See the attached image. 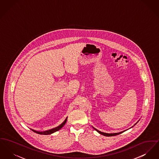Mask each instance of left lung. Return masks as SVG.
<instances>
[{
    "instance_id": "1",
    "label": "left lung",
    "mask_w": 159,
    "mask_h": 159,
    "mask_svg": "<svg viewBox=\"0 0 159 159\" xmlns=\"http://www.w3.org/2000/svg\"><path fill=\"white\" fill-rule=\"evenodd\" d=\"M138 121L134 125H135L138 122ZM133 125V126H134ZM93 129H95V130L97 131V132H98L100 134H102V135H103V136H116V135H118V134H121V133H123L124 131H125L127 130H124V131H121V132H119V133H104V132H102V131H100L98 130L97 129H95L94 127H93Z\"/></svg>"
}]
</instances>
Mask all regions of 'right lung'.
<instances>
[{"mask_svg": "<svg viewBox=\"0 0 159 159\" xmlns=\"http://www.w3.org/2000/svg\"><path fill=\"white\" fill-rule=\"evenodd\" d=\"M67 118H68V117H66V120L64 121V122H63L61 125H59V126L56 127L55 128H53V129L48 130L44 131H39L35 130H33V129H31V130L37 133L38 134H44V135L50 134H52V133L56 132L57 131L59 130L66 124V120H67Z\"/></svg>", "mask_w": 159, "mask_h": 159, "instance_id": "add662e5", "label": "right lung"}]
</instances>
